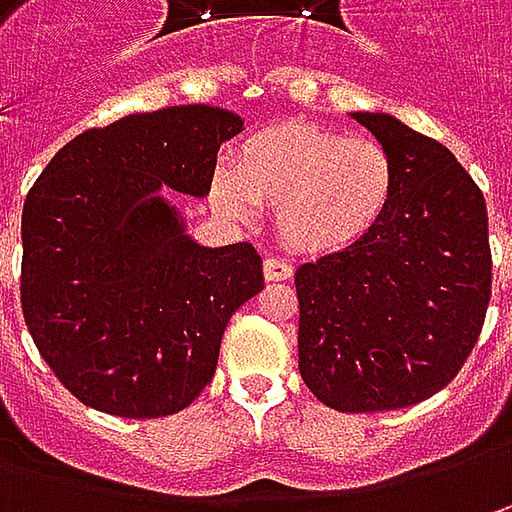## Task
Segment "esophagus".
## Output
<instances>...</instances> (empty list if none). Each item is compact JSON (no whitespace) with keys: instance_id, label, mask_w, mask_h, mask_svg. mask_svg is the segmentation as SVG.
<instances>
[{"instance_id":"34e87169","label":"esophagus","mask_w":512,"mask_h":512,"mask_svg":"<svg viewBox=\"0 0 512 512\" xmlns=\"http://www.w3.org/2000/svg\"><path fill=\"white\" fill-rule=\"evenodd\" d=\"M265 279L267 282H287V279H293V267L270 256V259H265Z\"/></svg>"}]
</instances>
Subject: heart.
Segmentation results:
<instances>
[{
  "instance_id": "heart-1",
  "label": "heart",
  "mask_w": 512,
  "mask_h": 512,
  "mask_svg": "<svg viewBox=\"0 0 512 512\" xmlns=\"http://www.w3.org/2000/svg\"><path fill=\"white\" fill-rule=\"evenodd\" d=\"M393 193L396 165L376 139L302 119L250 133L233 150V168L210 176V199L222 213L250 222L262 207H276L279 239L305 256L364 242Z\"/></svg>"
}]
</instances>
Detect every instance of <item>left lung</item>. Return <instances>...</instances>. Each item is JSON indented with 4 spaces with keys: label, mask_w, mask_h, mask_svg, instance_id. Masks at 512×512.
Wrapping results in <instances>:
<instances>
[{
    "label": "left lung",
    "mask_w": 512,
    "mask_h": 512,
    "mask_svg": "<svg viewBox=\"0 0 512 512\" xmlns=\"http://www.w3.org/2000/svg\"><path fill=\"white\" fill-rule=\"evenodd\" d=\"M396 165V193L359 245L296 270L299 373L342 413L424 402L467 362L490 305L482 190L436 139L390 113H350Z\"/></svg>",
    "instance_id": "8db88e82"
}]
</instances>
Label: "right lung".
<instances>
[{"instance_id":"1","label":"right lung","mask_w":512,"mask_h":512,"mask_svg":"<svg viewBox=\"0 0 512 512\" xmlns=\"http://www.w3.org/2000/svg\"><path fill=\"white\" fill-rule=\"evenodd\" d=\"M245 128L210 105L130 113L70 139L22 210V313L70 393L122 419L185 410L216 373L230 316L262 287L253 245L205 247L162 190L210 193Z\"/></svg>"}]
</instances>
